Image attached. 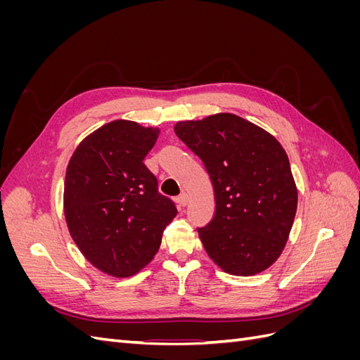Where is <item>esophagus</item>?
Here are the masks:
<instances>
[{
    "mask_svg": "<svg viewBox=\"0 0 360 360\" xmlns=\"http://www.w3.org/2000/svg\"><path fill=\"white\" fill-rule=\"evenodd\" d=\"M188 200H189L188 195H186V193H181L180 197L177 198V202H179V205H180V207H184V205L188 204Z\"/></svg>",
    "mask_w": 360,
    "mask_h": 360,
    "instance_id": "obj_1",
    "label": "esophagus"
}]
</instances>
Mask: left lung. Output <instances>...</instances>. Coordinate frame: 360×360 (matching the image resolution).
I'll list each match as a JSON object with an SVG mask.
<instances>
[{
	"mask_svg": "<svg viewBox=\"0 0 360 360\" xmlns=\"http://www.w3.org/2000/svg\"><path fill=\"white\" fill-rule=\"evenodd\" d=\"M174 132L202 160L213 184L214 216L198 228L205 252L231 275L269 269L297 210L285 150L264 129L228 112L179 122Z\"/></svg>",
	"mask_w": 360,
	"mask_h": 360,
	"instance_id": "1",
	"label": "left lung"
}]
</instances>
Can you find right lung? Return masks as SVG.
<instances>
[{
    "mask_svg": "<svg viewBox=\"0 0 360 360\" xmlns=\"http://www.w3.org/2000/svg\"><path fill=\"white\" fill-rule=\"evenodd\" d=\"M158 127L114 120L76 147L64 180V216L82 255L106 275L129 278L146 267L176 217L144 165Z\"/></svg>",
    "mask_w": 360,
    "mask_h": 360,
    "instance_id": "obj_1",
    "label": "right lung"
}]
</instances>
